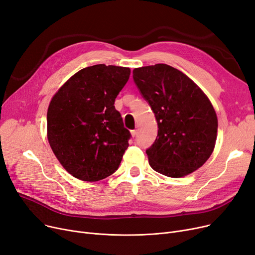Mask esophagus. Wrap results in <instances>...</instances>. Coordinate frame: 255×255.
<instances>
[{
    "mask_svg": "<svg viewBox=\"0 0 255 255\" xmlns=\"http://www.w3.org/2000/svg\"><path fill=\"white\" fill-rule=\"evenodd\" d=\"M130 132H131L132 137H136L138 135V129H132V130H130Z\"/></svg>",
    "mask_w": 255,
    "mask_h": 255,
    "instance_id": "esophagus-1",
    "label": "esophagus"
}]
</instances>
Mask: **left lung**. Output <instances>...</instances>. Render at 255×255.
<instances>
[{
	"label": "left lung",
	"instance_id": "left-lung-1",
	"mask_svg": "<svg viewBox=\"0 0 255 255\" xmlns=\"http://www.w3.org/2000/svg\"><path fill=\"white\" fill-rule=\"evenodd\" d=\"M132 79L157 123V136L146 149L154 171L181 177L200 168L211 156L218 119L202 90L178 69L167 64L132 70Z\"/></svg>",
	"mask_w": 255,
	"mask_h": 255
}]
</instances>
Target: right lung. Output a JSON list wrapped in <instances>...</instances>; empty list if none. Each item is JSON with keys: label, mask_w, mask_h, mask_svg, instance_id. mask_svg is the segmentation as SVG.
Wrapping results in <instances>:
<instances>
[{"label": "right lung", "mask_w": 255, "mask_h": 255, "mask_svg": "<svg viewBox=\"0 0 255 255\" xmlns=\"http://www.w3.org/2000/svg\"><path fill=\"white\" fill-rule=\"evenodd\" d=\"M130 69L98 64L83 68L54 95L47 110V139L65 170L85 181L113 174L131 137L115 109Z\"/></svg>", "instance_id": "right-lung-1"}]
</instances>
